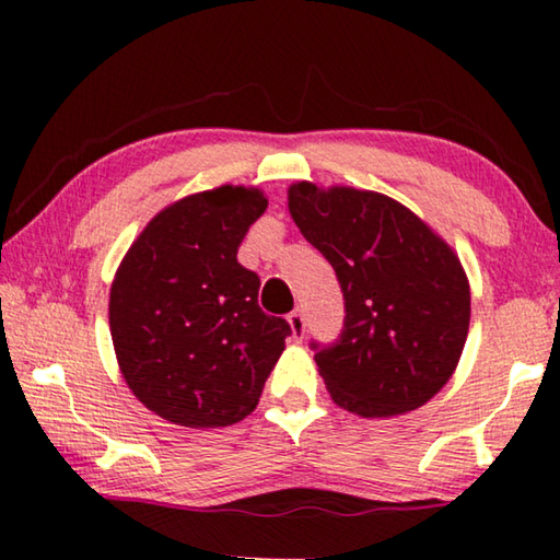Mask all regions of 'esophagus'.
<instances>
[{"label":"esophagus","mask_w":560,"mask_h":560,"mask_svg":"<svg viewBox=\"0 0 560 560\" xmlns=\"http://www.w3.org/2000/svg\"><path fill=\"white\" fill-rule=\"evenodd\" d=\"M289 326H291V334H293V338H296V340H301L303 334H306V318H303V311L301 308L291 311V314H289Z\"/></svg>","instance_id":"esophagus-1"}]
</instances>
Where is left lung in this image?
I'll return each mask as SVG.
<instances>
[{"mask_svg": "<svg viewBox=\"0 0 560 560\" xmlns=\"http://www.w3.org/2000/svg\"><path fill=\"white\" fill-rule=\"evenodd\" d=\"M289 212L343 291L340 338L311 343L334 402L360 417L428 402L452 377L469 334V281L452 246L371 189L296 183Z\"/></svg>", "mask_w": 560, "mask_h": 560, "instance_id": "obj_1", "label": "left lung"}]
</instances>
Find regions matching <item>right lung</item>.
<instances>
[{"mask_svg":"<svg viewBox=\"0 0 560 560\" xmlns=\"http://www.w3.org/2000/svg\"><path fill=\"white\" fill-rule=\"evenodd\" d=\"M269 200L222 185L165 207L122 257L108 320L120 373L148 410L226 428L257 407L291 326L259 308L236 249Z\"/></svg>","mask_w":560,"mask_h":560,"instance_id":"right-lung-1","label":"right lung"}]
</instances>
